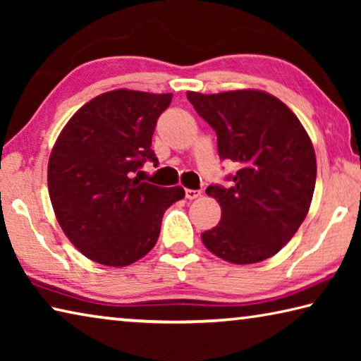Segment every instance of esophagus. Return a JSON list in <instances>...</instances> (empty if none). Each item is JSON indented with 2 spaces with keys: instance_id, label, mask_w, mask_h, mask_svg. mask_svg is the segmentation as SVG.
<instances>
[{
  "instance_id": "esophagus-1",
  "label": "esophagus",
  "mask_w": 361,
  "mask_h": 361,
  "mask_svg": "<svg viewBox=\"0 0 361 361\" xmlns=\"http://www.w3.org/2000/svg\"><path fill=\"white\" fill-rule=\"evenodd\" d=\"M185 195H186V199L192 200V199H197V197H199V195H200V191H197V189H186V191H185Z\"/></svg>"
}]
</instances>
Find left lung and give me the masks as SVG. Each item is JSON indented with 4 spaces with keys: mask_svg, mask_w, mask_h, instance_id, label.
I'll use <instances>...</instances> for the list:
<instances>
[{
    "mask_svg": "<svg viewBox=\"0 0 361 361\" xmlns=\"http://www.w3.org/2000/svg\"><path fill=\"white\" fill-rule=\"evenodd\" d=\"M197 114L216 132L221 161L237 164L231 186L210 185L221 219L200 239L213 255L253 264L282 250L312 202L317 161L295 113L259 90L204 95L188 92Z\"/></svg>",
    "mask_w": 361,
    "mask_h": 361,
    "instance_id": "obj_1",
    "label": "left lung"
}]
</instances>
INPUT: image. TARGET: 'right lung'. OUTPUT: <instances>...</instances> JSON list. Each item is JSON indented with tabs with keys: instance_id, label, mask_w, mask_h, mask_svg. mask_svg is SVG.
Returning <instances> with one entry per match:
<instances>
[{
	"instance_id": "right-lung-1",
	"label": "right lung",
	"mask_w": 361,
	"mask_h": 361,
	"mask_svg": "<svg viewBox=\"0 0 361 361\" xmlns=\"http://www.w3.org/2000/svg\"><path fill=\"white\" fill-rule=\"evenodd\" d=\"M172 94L111 90L78 109L51 152L47 186L57 221L89 259L122 267L149 252L181 186L161 188L135 175L151 149Z\"/></svg>"
}]
</instances>
